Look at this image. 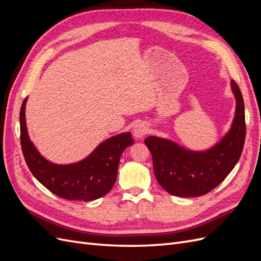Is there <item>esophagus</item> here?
Instances as JSON below:
<instances>
[{
    "instance_id": "obj_1",
    "label": "esophagus",
    "mask_w": 261,
    "mask_h": 261,
    "mask_svg": "<svg viewBox=\"0 0 261 261\" xmlns=\"http://www.w3.org/2000/svg\"><path fill=\"white\" fill-rule=\"evenodd\" d=\"M148 132V127L145 123H138L135 127H134L133 134H134V137L137 138V139H141L143 138Z\"/></svg>"
}]
</instances>
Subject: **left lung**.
<instances>
[{"label":"left lung","mask_w":261,"mask_h":261,"mask_svg":"<svg viewBox=\"0 0 261 261\" xmlns=\"http://www.w3.org/2000/svg\"><path fill=\"white\" fill-rule=\"evenodd\" d=\"M231 88L236 100L235 116L231 129L216 146L193 151L169 139H145L152 155L155 178L168 193L178 197L206 195L224 180L240 160L246 135L244 100L234 81Z\"/></svg>","instance_id":"left-lung-1"}]
</instances>
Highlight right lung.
I'll return each mask as SVG.
<instances>
[{"mask_svg":"<svg viewBox=\"0 0 261 261\" xmlns=\"http://www.w3.org/2000/svg\"><path fill=\"white\" fill-rule=\"evenodd\" d=\"M20 108V145L33 175L49 191L67 200L91 201L107 195L113 187L121 155L134 144L130 133L118 134L101 143L84 160L72 164H54L39 153L28 136L25 108Z\"/></svg>","mask_w":261,"mask_h":261,"instance_id":"1","label":"right lung"}]
</instances>
